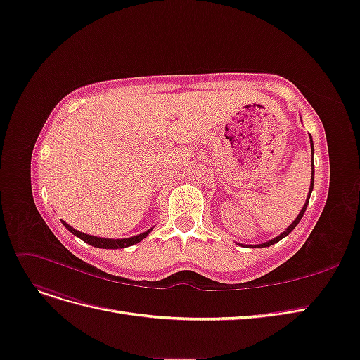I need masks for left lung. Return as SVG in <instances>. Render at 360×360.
Segmentation results:
<instances>
[{
	"mask_svg": "<svg viewBox=\"0 0 360 360\" xmlns=\"http://www.w3.org/2000/svg\"><path fill=\"white\" fill-rule=\"evenodd\" d=\"M309 143H311V152H313V155H314V146H313V139H311V135H309ZM313 186H314V164H313V176H311V184H309V192H308V198H307V201H305V204H304V207H302V210H301V213L298 214V217H296L290 225H289V228L284 231V232H281L278 237H276V238H272V240H269V241H266V243H262V244H257V245H249V247H269V245H272V244H276V243H278L281 238H284L286 237V235H289L295 228H296V225H298V223L301 221V219H302V216H304V213H305V210H307V205H308V201H309V196H311V192H313Z\"/></svg>",
	"mask_w": 360,
	"mask_h": 360,
	"instance_id": "1",
	"label": "left lung"
}]
</instances>
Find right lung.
Returning <instances> with one entry per match:
<instances>
[{"label":"right lung","instance_id":"obj_1","mask_svg":"<svg viewBox=\"0 0 360 360\" xmlns=\"http://www.w3.org/2000/svg\"><path fill=\"white\" fill-rule=\"evenodd\" d=\"M64 223V226L71 232L76 235V237H79L80 240H83L84 243H88L94 247H100V249H125V247H129V245H134L140 243L141 240H144L148 233H150L152 228L140 233V235H135V237H129V238H119V240H113V238H101V237H92V235H88V233H83L80 231H76L74 228H71L68 223L62 221Z\"/></svg>","mask_w":360,"mask_h":360}]
</instances>
